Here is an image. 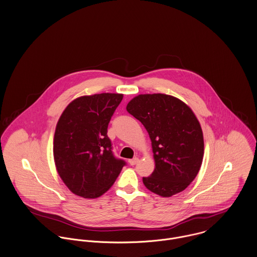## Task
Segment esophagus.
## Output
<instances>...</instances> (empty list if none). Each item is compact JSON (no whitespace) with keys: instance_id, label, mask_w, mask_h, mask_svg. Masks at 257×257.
<instances>
[{"instance_id":"1","label":"esophagus","mask_w":257,"mask_h":257,"mask_svg":"<svg viewBox=\"0 0 257 257\" xmlns=\"http://www.w3.org/2000/svg\"><path fill=\"white\" fill-rule=\"evenodd\" d=\"M139 162H140V160H139L138 158H134V159H132V160L128 161V163H130L131 166H135V165H137Z\"/></svg>"}]
</instances>
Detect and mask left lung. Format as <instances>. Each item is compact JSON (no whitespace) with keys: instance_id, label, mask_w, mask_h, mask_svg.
I'll return each mask as SVG.
<instances>
[{"instance_id":"1","label":"left lung","mask_w":257,"mask_h":257,"mask_svg":"<svg viewBox=\"0 0 257 257\" xmlns=\"http://www.w3.org/2000/svg\"><path fill=\"white\" fill-rule=\"evenodd\" d=\"M126 110L152 141L156 168L143 177L146 187L163 197L184 190L197 175L204 154L202 130L192 109L170 94L146 93L130 100Z\"/></svg>"}]
</instances>
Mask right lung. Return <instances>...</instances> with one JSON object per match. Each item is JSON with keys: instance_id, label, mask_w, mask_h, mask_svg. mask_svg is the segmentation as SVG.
<instances>
[{"instance_id": "right-lung-1", "label": "right lung", "mask_w": 257, "mask_h": 257, "mask_svg": "<svg viewBox=\"0 0 257 257\" xmlns=\"http://www.w3.org/2000/svg\"><path fill=\"white\" fill-rule=\"evenodd\" d=\"M123 94L102 92L77 97L61 114L54 137L56 169L76 195L106 192L125 163L113 157L107 125Z\"/></svg>"}]
</instances>
